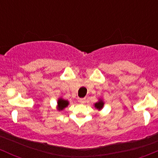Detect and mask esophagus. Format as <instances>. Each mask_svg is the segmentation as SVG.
Returning a JSON list of instances; mask_svg holds the SVG:
<instances>
[{"label": "esophagus", "instance_id": "1", "mask_svg": "<svg viewBox=\"0 0 158 158\" xmlns=\"http://www.w3.org/2000/svg\"><path fill=\"white\" fill-rule=\"evenodd\" d=\"M79 102L82 103V104H85V103L86 102V100H85V98H80V99H79Z\"/></svg>", "mask_w": 158, "mask_h": 158}]
</instances>
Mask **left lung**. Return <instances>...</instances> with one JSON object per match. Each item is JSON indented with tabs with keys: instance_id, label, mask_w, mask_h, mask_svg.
<instances>
[{
	"instance_id": "obj_1",
	"label": "left lung",
	"mask_w": 158,
	"mask_h": 158,
	"mask_svg": "<svg viewBox=\"0 0 158 158\" xmlns=\"http://www.w3.org/2000/svg\"><path fill=\"white\" fill-rule=\"evenodd\" d=\"M104 105H105L104 100H103L102 98H98V101L94 104V106H95V109H98V111H101V110L103 109V107H104Z\"/></svg>"
}]
</instances>
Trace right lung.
I'll return each instance as SVG.
<instances>
[{"instance_id":"1","label":"right lung","mask_w":158,"mask_h":158,"mask_svg":"<svg viewBox=\"0 0 158 158\" xmlns=\"http://www.w3.org/2000/svg\"><path fill=\"white\" fill-rule=\"evenodd\" d=\"M69 104V102L68 100L64 99L63 98L60 97L57 100V105H56V109L58 111H63V109H66Z\"/></svg>"}]
</instances>
